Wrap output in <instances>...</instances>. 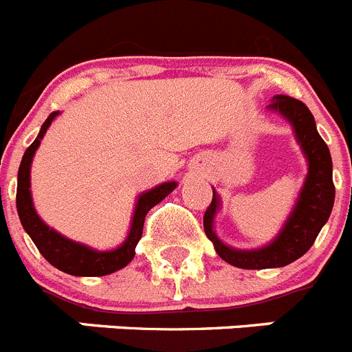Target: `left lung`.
I'll use <instances>...</instances> for the list:
<instances>
[{"mask_svg": "<svg viewBox=\"0 0 352 352\" xmlns=\"http://www.w3.org/2000/svg\"><path fill=\"white\" fill-rule=\"evenodd\" d=\"M270 112L278 113L291 124L294 138L307 160L305 182L294 201L284 226L274 240L258 249H236L217 236L214 230L215 215L221 208V198L212 188V204L204 215V228L208 240L214 243L215 252L224 261L236 268L263 270V268H280L296 261L309 251L319 231L331 214L335 201L333 164L330 148L324 144L316 128L314 116L302 101L284 94H275L267 107Z\"/></svg>", "mask_w": 352, "mask_h": 352, "instance_id": "left-lung-1", "label": "left lung"}]
</instances>
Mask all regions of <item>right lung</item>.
Here are the masks:
<instances>
[{
  "label": "right lung",
  "mask_w": 352,
  "mask_h": 352,
  "mask_svg": "<svg viewBox=\"0 0 352 352\" xmlns=\"http://www.w3.org/2000/svg\"><path fill=\"white\" fill-rule=\"evenodd\" d=\"M59 116V112H52L47 121L43 122L38 137L33 144L26 148L22 156L21 166L17 173V214L21 219L22 228L26 230L28 235L38 247V251L47 261L65 274L75 275V277H101L113 272L121 270L135 258V247L140 242L142 231H144L145 215L154 205H157L161 199H164L173 189L177 188V182H163L156 188L138 195L137 205L133 210L131 226L124 242L116 249L110 251H96L93 247L85 243L75 242L72 239H66L59 231L50 228L43 223V219L36 214L33 205V196H31V163H33L34 153L40 147L43 135L47 133L52 121Z\"/></svg>",
  "instance_id": "1"
}]
</instances>
